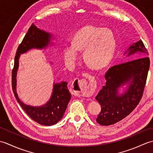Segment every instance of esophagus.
<instances>
[{"instance_id":"esophagus-1","label":"esophagus","mask_w":153,"mask_h":153,"mask_svg":"<svg viewBox=\"0 0 153 153\" xmlns=\"http://www.w3.org/2000/svg\"><path fill=\"white\" fill-rule=\"evenodd\" d=\"M86 77L89 80V82H87L85 79H75L71 84V88L76 95L82 97H90L95 92L97 87L95 77L87 74Z\"/></svg>"}]
</instances>
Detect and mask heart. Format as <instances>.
Listing matches in <instances>:
<instances>
[{"mask_svg":"<svg viewBox=\"0 0 153 153\" xmlns=\"http://www.w3.org/2000/svg\"><path fill=\"white\" fill-rule=\"evenodd\" d=\"M114 34L109 29L92 25L82 27L74 35L72 43L64 45L63 56L68 63L74 64L83 51V58L90 67L100 69L112 60L116 49Z\"/></svg>","mask_w":153,"mask_h":153,"instance_id":"1","label":"heart"}]
</instances>
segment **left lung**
Segmentation results:
<instances>
[{
  "mask_svg": "<svg viewBox=\"0 0 153 153\" xmlns=\"http://www.w3.org/2000/svg\"><path fill=\"white\" fill-rule=\"evenodd\" d=\"M127 52L128 56L140 53L141 58L120 63L106 71V85L95 97L101 106V111L96 119L100 125H112L126 118L135 108L143 96L150 66L147 50L139 40ZM126 83L129 84L128 89L119 95L118 89Z\"/></svg>",
  "mask_w": 153,
  "mask_h": 153,
  "instance_id": "8db88e82",
  "label": "left lung"
}]
</instances>
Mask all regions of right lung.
Masks as SVG:
<instances>
[{"label":"right lung","instance_id":"add662e5","mask_svg":"<svg viewBox=\"0 0 153 153\" xmlns=\"http://www.w3.org/2000/svg\"><path fill=\"white\" fill-rule=\"evenodd\" d=\"M51 34L37 28L33 24L19 44L14 58V66L12 72V86L14 96L22 108L34 121L43 126H52L58 122L63 117L68 104L71 99V93L68 89V83L62 82L54 83L53 91L50 100L45 105L31 106L19 100L16 93V74L19 66V58L21 54L31 48L43 49L50 44Z\"/></svg>","mask_w":153,"mask_h":153}]
</instances>
